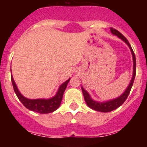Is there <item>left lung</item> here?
<instances>
[{
    "mask_svg": "<svg viewBox=\"0 0 147 147\" xmlns=\"http://www.w3.org/2000/svg\"><path fill=\"white\" fill-rule=\"evenodd\" d=\"M110 32L113 35L117 36L119 39H121V40H123L127 45L128 47L129 48L131 51V54L132 56V60H133V71H132V79L130 80V82L128 85L127 88H126V90H124V92L122 93L121 96H119L117 98H113V99L108 100V101H105V102H97V101H95L93 98H91L90 95L88 93V92L87 91L85 88L82 86V90L83 96H84V98H85V102H86L87 105L90 108L93 109L94 110H96L98 112H102V113H108L110 111H113V110L117 109L118 107H119L121 105H123L125 100L127 99V96H129V92L131 90V88H132V85H133V82H134L135 77H136V56H135L134 52L132 51V47L131 45H129L128 40L126 39V37H124V35L121 34L119 31H117L116 29H114L113 28H110Z\"/></svg>",
    "mask_w": 147,
    "mask_h": 147,
    "instance_id": "obj_1",
    "label": "left lung"
}]
</instances>
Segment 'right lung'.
Segmentation results:
<instances>
[{
    "label": "right lung",
    "instance_id": "right-lung-1",
    "mask_svg": "<svg viewBox=\"0 0 147 147\" xmlns=\"http://www.w3.org/2000/svg\"><path fill=\"white\" fill-rule=\"evenodd\" d=\"M11 79L14 90H15L18 98L22 102V104L28 110L42 114L54 112L60 106L62 96H63V93L65 90L67 83L69 82L70 80H71V78H70L67 81L62 83L58 88V90L56 93L55 96L51 97V98L30 99V98L23 96V95L20 93L16 84H15V80L13 79L12 75L11 76Z\"/></svg>",
    "mask_w": 147,
    "mask_h": 147
}]
</instances>
